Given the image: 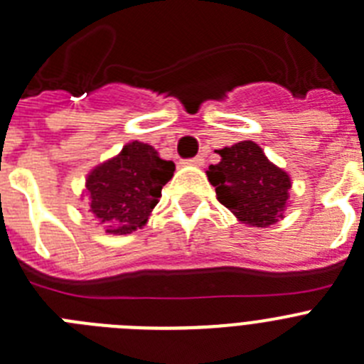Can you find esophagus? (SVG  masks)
I'll return each instance as SVG.
<instances>
[{
	"label": "esophagus",
	"instance_id": "obj_1",
	"mask_svg": "<svg viewBox=\"0 0 364 364\" xmlns=\"http://www.w3.org/2000/svg\"><path fill=\"white\" fill-rule=\"evenodd\" d=\"M186 164H189V166H204V156H195V158H189V160H186Z\"/></svg>",
	"mask_w": 364,
	"mask_h": 364
}]
</instances>
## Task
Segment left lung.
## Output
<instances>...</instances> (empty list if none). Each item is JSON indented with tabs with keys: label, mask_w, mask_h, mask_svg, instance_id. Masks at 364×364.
Instances as JSON below:
<instances>
[{
	"label": "left lung",
	"mask_w": 364,
	"mask_h": 364,
	"mask_svg": "<svg viewBox=\"0 0 364 364\" xmlns=\"http://www.w3.org/2000/svg\"><path fill=\"white\" fill-rule=\"evenodd\" d=\"M220 161L206 171L217 200L241 223L267 228L284 219L291 178L254 141H239L217 151Z\"/></svg>",
	"instance_id": "obj_1"
}]
</instances>
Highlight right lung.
I'll use <instances>...</instances> for the list:
<instances>
[{
  "instance_id": "obj_1",
  "label": "right lung",
  "mask_w": 364,
  "mask_h": 364,
  "mask_svg": "<svg viewBox=\"0 0 364 364\" xmlns=\"http://www.w3.org/2000/svg\"><path fill=\"white\" fill-rule=\"evenodd\" d=\"M173 173L175 164L161 160L151 145L130 141L86 178L90 212L108 234H130L145 226Z\"/></svg>"
}]
</instances>
